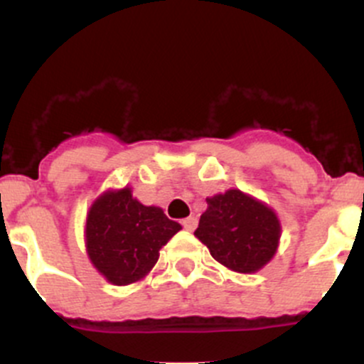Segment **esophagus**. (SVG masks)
<instances>
[{
  "label": "esophagus",
  "instance_id": "esophagus-1",
  "mask_svg": "<svg viewBox=\"0 0 364 364\" xmlns=\"http://www.w3.org/2000/svg\"><path fill=\"white\" fill-rule=\"evenodd\" d=\"M181 225H183V229H186V230H196L197 218L196 216H188V218L181 220Z\"/></svg>",
  "mask_w": 364,
  "mask_h": 364
}]
</instances>
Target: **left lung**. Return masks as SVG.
<instances>
[{
	"instance_id": "left-lung-1",
	"label": "left lung",
	"mask_w": 364,
	"mask_h": 364,
	"mask_svg": "<svg viewBox=\"0 0 364 364\" xmlns=\"http://www.w3.org/2000/svg\"><path fill=\"white\" fill-rule=\"evenodd\" d=\"M196 236L213 259L237 273H253L271 260L280 240V223L267 205L240 190L205 199Z\"/></svg>"
}]
</instances>
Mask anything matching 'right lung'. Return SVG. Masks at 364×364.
Instances as JSON below:
<instances>
[{
    "mask_svg": "<svg viewBox=\"0 0 364 364\" xmlns=\"http://www.w3.org/2000/svg\"><path fill=\"white\" fill-rule=\"evenodd\" d=\"M179 229L160 208L135 200L130 188L107 192L87 215V255L111 284H134L155 266L160 248Z\"/></svg>",
    "mask_w": 364,
    "mask_h": 364,
    "instance_id": "right-lung-1",
    "label": "right lung"
}]
</instances>
